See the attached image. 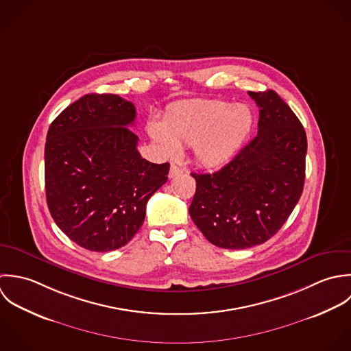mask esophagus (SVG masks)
<instances>
[{
  "label": "esophagus",
  "instance_id": "1",
  "mask_svg": "<svg viewBox=\"0 0 351 351\" xmlns=\"http://www.w3.org/2000/svg\"><path fill=\"white\" fill-rule=\"evenodd\" d=\"M182 173H183V169H182V168H179V167L175 165V164L171 165V168H169V178H176V176L182 175Z\"/></svg>",
  "mask_w": 351,
  "mask_h": 351
}]
</instances>
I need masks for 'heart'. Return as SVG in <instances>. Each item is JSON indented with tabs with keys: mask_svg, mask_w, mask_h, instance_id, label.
<instances>
[{
	"mask_svg": "<svg viewBox=\"0 0 351 351\" xmlns=\"http://www.w3.org/2000/svg\"><path fill=\"white\" fill-rule=\"evenodd\" d=\"M252 128L254 114L244 104L191 100L171 106L164 123L152 122L149 133L169 157L179 154V145L193 146L198 164L219 168L239 153Z\"/></svg>",
	"mask_w": 351,
	"mask_h": 351,
	"instance_id": "obj_1",
	"label": "heart"
}]
</instances>
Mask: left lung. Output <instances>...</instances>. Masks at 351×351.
<instances>
[{
    "label": "left lung",
    "mask_w": 351,
    "mask_h": 351,
    "mask_svg": "<svg viewBox=\"0 0 351 351\" xmlns=\"http://www.w3.org/2000/svg\"><path fill=\"white\" fill-rule=\"evenodd\" d=\"M259 107L258 134L213 173L197 182L190 215L211 244L244 250L271 239L304 189L306 134L280 95L248 92Z\"/></svg>",
    "instance_id": "1"
}]
</instances>
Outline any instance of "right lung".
<instances>
[{
    "mask_svg": "<svg viewBox=\"0 0 351 351\" xmlns=\"http://www.w3.org/2000/svg\"><path fill=\"white\" fill-rule=\"evenodd\" d=\"M133 103L90 93L50 125L45 146L46 199L58 228L80 247L108 252L126 245L149 198L168 180L169 162L141 157L129 129Z\"/></svg>",
    "mask_w": 351,
    "mask_h": 351,
    "instance_id": "right-lung-1",
    "label": "right lung"
}]
</instances>
